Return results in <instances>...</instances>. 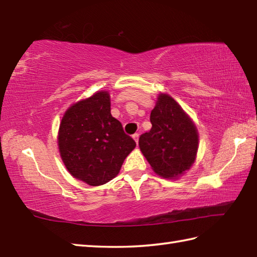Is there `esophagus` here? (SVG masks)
Returning <instances> with one entry per match:
<instances>
[{
    "label": "esophagus",
    "instance_id": "obj_1",
    "mask_svg": "<svg viewBox=\"0 0 257 257\" xmlns=\"http://www.w3.org/2000/svg\"><path fill=\"white\" fill-rule=\"evenodd\" d=\"M133 138L135 139V141H136V144L138 145V141H139V134H135L134 136H133Z\"/></svg>",
    "mask_w": 257,
    "mask_h": 257
}]
</instances>
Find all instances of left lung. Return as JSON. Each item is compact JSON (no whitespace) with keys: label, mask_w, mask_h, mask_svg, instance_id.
<instances>
[{"label":"left lung","mask_w":257,"mask_h":257,"mask_svg":"<svg viewBox=\"0 0 257 257\" xmlns=\"http://www.w3.org/2000/svg\"><path fill=\"white\" fill-rule=\"evenodd\" d=\"M150 121V132L139 138L141 152L158 176L179 178L195 161L198 129L181 106L165 92L158 96Z\"/></svg>","instance_id":"1"}]
</instances>
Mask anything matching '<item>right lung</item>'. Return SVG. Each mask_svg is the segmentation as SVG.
Segmentation results:
<instances>
[{
	"instance_id": "right-lung-1",
	"label": "right lung",
	"mask_w": 257,
	"mask_h": 257,
	"mask_svg": "<svg viewBox=\"0 0 257 257\" xmlns=\"http://www.w3.org/2000/svg\"><path fill=\"white\" fill-rule=\"evenodd\" d=\"M57 144L68 172L91 187L119 173L136 143L110 112V95L100 90L73 103L62 118Z\"/></svg>"
}]
</instances>
